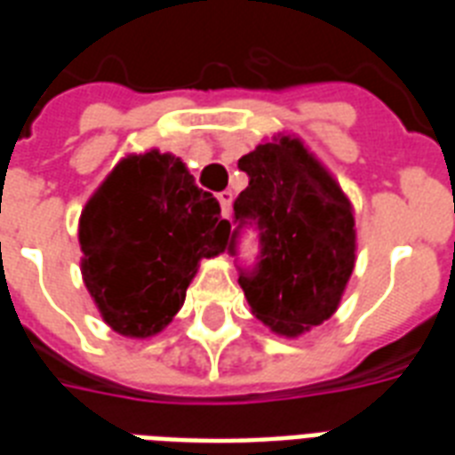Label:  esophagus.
Masks as SVG:
<instances>
[{
    "label": "esophagus",
    "instance_id": "34e87169",
    "mask_svg": "<svg viewBox=\"0 0 455 455\" xmlns=\"http://www.w3.org/2000/svg\"><path fill=\"white\" fill-rule=\"evenodd\" d=\"M217 198H220L221 215H224L228 220V215H231V201H234V194H231V191H221V194L217 196Z\"/></svg>",
    "mask_w": 455,
    "mask_h": 455
}]
</instances>
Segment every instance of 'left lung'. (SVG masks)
I'll return each instance as SVG.
<instances>
[{
    "label": "left lung",
    "mask_w": 455,
    "mask_h": 455,
    "mask_svg": "<svg viewBox=\"0 0 455 455\" xmlns=\"http://www.w3.org/2000/svg\"><path fill=\"white\" fill-rule=\"evenodd\" d=\"M250 177L234 201L228 254L254 228L259 254L238 264L252 313L275 334L299 336L323 324L341 301L355 266V220L341 187L299 140L259 144L238 161Z\"/></svg>",
    "instance_id": "8db88e82"
}]
</instances>
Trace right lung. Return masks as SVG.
<instances>
[{
  "label": "right lung",
  "instance_id": "add662e5",
  "mask_svg": "<svg viewBox=\"0 0 455 455\" xmlns=\"http://www.w3.org/2000/svg\"><path fill=\"white\" fill-rule=\"evenodd\" d=\"M228 234L217 198L180 158L128 156L81 212L84 283L114 331L147 339L182 308L198 261L224 252Z\"/></svg>",
  "mask_w": 455,
  "mask_h": 455
}]
</instances>
